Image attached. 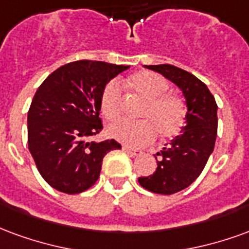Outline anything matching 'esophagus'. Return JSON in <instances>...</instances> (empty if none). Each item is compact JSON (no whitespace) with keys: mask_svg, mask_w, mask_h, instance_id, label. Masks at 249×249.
Instances as JSON below:
<instances>
[{"mask_svg":"<svg viewBox=\"0 0 249 249\" xmlns=\"http://www.w3.org/2000/svg\"><path fill=\"white\" fill-rule=\"evenodd\" d=\"M122 148L127 152V154L134 155V157H137V155H141V154H142V150H138V148H131V147H128V146H123Z\"/></svg>","mask_w":249,"mask_h":249,"instance_id":"obj_1","label":"esophagus"}]
</instances>
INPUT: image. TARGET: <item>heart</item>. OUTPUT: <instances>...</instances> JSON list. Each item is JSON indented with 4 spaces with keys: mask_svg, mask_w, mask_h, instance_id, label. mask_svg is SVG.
I'll return each mask as SVG.
<instances>
[{
    "mask_svg": "<svg viewBox=\"0 0 249 249\" xmlns=\"http://www.w3.org/2000/svg\"><path fill=\"white\" fill-rule=\"evenodd\" d=\"M126 86L144 101L139 122L119 121L107 127L108 137L128 146H141L154 141L171 139L182 131L187 121V106L182 98L168 91L167 79L152 71H139L126 79ZM101 111L108 121H115L122 112V94L117 83H108L101 95Z\"/></svg>",
    "mask_w": 249,
    "mask_h": 249,
    "instance_id": "1",
    "label": "heart"
}]
</instances>
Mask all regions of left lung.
<instances>
[{
    "label": "left lung",
    "instance_id": "obj_1",
    "mask_svg": "<svg viewBox=\"0 0 249 249\" xmlns=\"http://www.w3.org/2000/svg\"><path fill=\"white\" fill-rule=\"evenodd\" d=\"M144 67L175 83L186 98V126L157 152L155 172L138 179L148 191L171 195L196 180L213 151L217 135V105L208 87L191 72L172 65Z\"/></svg>",
    "mask_w": 249,
    "mask_h": 249
}]
</instances>
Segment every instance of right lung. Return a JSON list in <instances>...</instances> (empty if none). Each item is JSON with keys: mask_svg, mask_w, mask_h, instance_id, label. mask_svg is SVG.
<instances>
[{"mask_svg": "<svg viewBox=\"0 0 249 249\" xmlns=\"http://www.w3.org/2000/svg\"><path fill=\"white\" fill-rule=\"evenodd\" d=\"M130 66L77 61L58 67L38 87L28 112L29 151L46 182L65 194H79L97 182L117 141L87 142L103 128V89Z\"/></svg>", "mask_w": 249, "mask_h": 249, "instance_id": "add662e5", "label": "right lung"}]
</instances>
